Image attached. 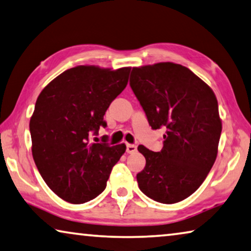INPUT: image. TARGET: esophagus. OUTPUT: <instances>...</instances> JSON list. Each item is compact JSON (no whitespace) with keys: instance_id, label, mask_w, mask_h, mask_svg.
<instances>
[{"instance_id":"1","label":"esophagus","mask_w":251,"mask_h":251,"mask_svg":"<svg viewBox=\"0 0 251 251\" xmlns=\"http://www.w3.org/2000/svg\"><path fill=\"white\" fill-rule=\"evenodd\" d=\"M137 151V147L136 145H133V144H127L126 145V152L132 154V153H135Z\"/></svg>"}]
</instances>
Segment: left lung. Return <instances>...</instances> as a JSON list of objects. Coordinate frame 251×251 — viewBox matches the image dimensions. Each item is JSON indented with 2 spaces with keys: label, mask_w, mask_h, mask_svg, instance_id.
Instances as JSON below:
<instances>
[{
  "label": "left lung",
  "mask_w": 251,
  "mask_h": 251,
  "mask_svg": "<svg viewBox=\"0 0 251 251\" xmlns=\"http://www.w3.org/2000/svg\"><path fill=\"white\" fill-rule=\"evenodd\" d=\"M129 85L153 129L165 127L161 152L137 147L146 164L136 176L143 193L165 204L196 192L214 164L222 130L213 90L173 62L134 67Z\"/></svg>",
  "instance_id": "8db88e82"
}]
</instances>
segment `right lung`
Listing matches in <instances>:
<instances>
[{
  "label": "right lung",
  "instance_id": "1",
  "mask_svg": "<svg viewBox=\"0 0 251 251\" xmlns=\"http://www.w3.org/2000/svg\"><path fill=\"white\" fill-rule=\"evenodd\" d=\"M130 68L77 66L40 93L30 119L32 156L47 185L62 200L85 203L105 190L125 144L94 143L110 102L125 89Z\"/></svg>",
  "mask_w": 251,
  "mask_h": 251
}]
</instances>
